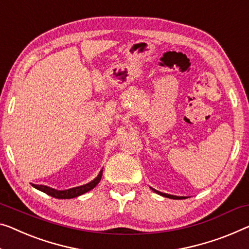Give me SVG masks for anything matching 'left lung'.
<instances>
[{
	"mask_svg": "<svg viewBox=\"0 0 249 249\" xmlns=\"http://www.w3.org/2000/svg\"><path fill=\"white\" fill-rule=\"evenodd\" d=\"M152 189V191H155L156 194H158V195H160V196H163V197H167V198H170V199H182L183 197H178V196H174V195H168V194H163V193H160V191H158V190H156V189H154V188H151Z\"/></svg>",
	"mask_w": 249,
	"mask_h": 249,
	"instance_id": "1",
	"label": "left lung"
}]
</instances>
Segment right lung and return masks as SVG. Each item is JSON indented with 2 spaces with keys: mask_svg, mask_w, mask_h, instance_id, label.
Instances as JSON below:
<instances>
[{
  "mask_svg": "<svg viewBox=\"0 0 249 249\" xmlns=\"http://www.w3.org/2000/svg\"><path fill=\"white\" fill-rule=\"evenodd\" d=\"M101 177H102V170L99 173V175L93 179L92 181L88 182L86 185L73 187V188L66 189V190H56L43 185H32V186L37 190L43 191V193H45L47 195H50V196L54 198H58V199H70V198H75L78 196H81V195L88 193V191H90L91 189H93L94 187L98 185L99 181L101 180Z\"/></svg>",
  "mask_w": 249,
  "mask_h": 249,
  "instance_id": "obj_1",
  "label": "right lung"
}]
</instances>
